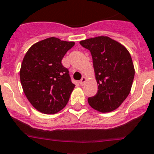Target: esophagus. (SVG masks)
Masks as SVG:
<instances>
[{
  "label": "esophagus",
  "mask_w": 154,
  "mask_h": 154,
  "mask_svg": "<svg viewBox=\"0 0 154 154\" xmlns=\"http://www.w3.org/2000/svg\"><path fill=\"white\" fill-rule=\"evenodd\" d=\"M86 82V77H82V79H81L79 81V83H80V85H81V86H82V85H84V83Z\"/></svg>",
  "instance_id": "obj_1"
}]
</instances>
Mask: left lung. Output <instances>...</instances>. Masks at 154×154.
<instances>
[{"label": "left lung", "mask_w": 154, "mask_h": 154, "mask_svg": "<svg viewBox=\"0 0 154 154\" xmlns=\"http://www.w3.org/2000/svg\"><path fill=\"white\" fill-rule=\"evenodd\" d=\"M92 55L97 94L89 97L91 107L100 112H110L120 107L129 95L134 77L130 53L121 43L107 36L80 41Z\"/></svg>", "instance_id": "1"}]
</instances>
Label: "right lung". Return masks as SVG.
Instances as JSON below:
<instances>
[{
  "mask_svg": "<svg viewBox=\"0 0 154 154\" xmlns=\"http://www.w3.org/2000/svg\"><path fill=\"white\" fill-rule=\"evenodd\" d=\"M74 45L51 37L34 43L24 56L20 82L26 98L40 112L55 114L68 104L75 85L61 60Z\"/></svg>",
  "mask_w": 154,
  "mask_h": 154,
  "instance_id": "add662e5",
  "label": "right lung"
}]
</instances>
